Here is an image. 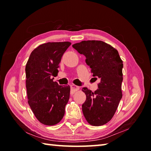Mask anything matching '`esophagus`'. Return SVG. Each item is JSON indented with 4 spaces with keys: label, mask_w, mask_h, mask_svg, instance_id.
Instances as JSON below:
<instances>
[{
    "label": "esophagus",
    "mask_w": 151,
    "mask_h": 151,
    "mask_svg": "<svg viewBox=\"0 0 151 151\" xmlns=\"http://www.w3.org/2000/svg\"><path fill=\"white\" fill-rule=\"evenodd\" d=\"M70 89H71V91H73V93H75V91L79 90V87L74 84H72L70 85Z\"/></svg>",
    "instance_id": "1"
}]
</instances>
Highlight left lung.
Masks as SVG:
<instances>
[{
    "mask_svg": "<svg viewBox=\"0 0 151 151\" xmlns=\"http://www.w3.org/2000/svg\"><path fill=\"white\" fill-rule=\"evenodd\" d=\"M73 47L86 56L93 76L101 79L94 92L82 89L86 95L82 106L83 114L92 126L106 124L114 117L123 96V61L115 48L102 41H82Z\"/></svg>",
    "mask_w": 151,
    "mask_h": 151,
    "instance_id": "obj_1",
    "label": "left lung"
}]
</instances>
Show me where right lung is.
<instances>
[{
	"label": "right lung",
	"instance_id": "right-lung-1",
	"mask_svg": "<svg viewBox=\"0 0 151 151\" xmlns=\"http://www.w3.org/2000/svg\"><path fill=\"white\" fill-rule=\"evenodd\" d=\"M71 43L49 42L40 45L31 52L25 68L28 103L41 123L56 124L65 114L70 86L53 81L63 53Z\"/></svg>",
	"mask_w": 151,
	"mask_h": 151
}]
</instances>
